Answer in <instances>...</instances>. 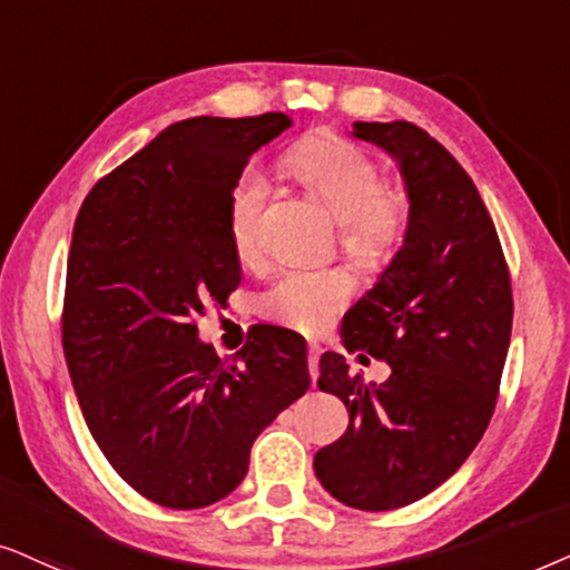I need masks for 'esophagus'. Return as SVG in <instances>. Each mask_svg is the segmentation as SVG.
Here are the masks:
<instances>
[{"label": "esophagus", "instance_id": "esophagus-1", "mask_svg": "<svg viewBox=\"0 0 570 570\" xmlns=\"http://www.w3.org/2000/svg\"><path fill=\"white\" fill-rule=\"evenodd\" d=\"M317 360H321V348H317L315 344H309L307 367H309V377H313V383H317V375H321V370H317Z\"/></svg>", "mask_w": 570, "mask_h": 570}]
</instances>
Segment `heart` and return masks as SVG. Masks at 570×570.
Wrapping results in <instances>:
<instances>
[{
    "mask_svg": "<svg viewBox=\"0 0 570 570\" xmlns=\"http://www.w3.org/2000/svg\"><path fill=\"white\" fill-rule=\"evenodd\" d=\"M292 177L328 208L341 232V247L360 265H381L391 257L404 232V208L385 193L383 174L352 142L317 135L284 156ZM268 181L261 171L242 174L229 195L226 229L234 255L255 263L261 255V218ZM352 297V281L341 271H284L257 294L265 321L299 333H321Z\"/></svg>",
    "mask_w": 570,
    "mask_h": 570,
    "instance_id": "obj_1",
    "label": "heart"
}]
</instances>
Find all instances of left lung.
I'll return each mask as SVG.
<instances>
[{
  "label": "left lung",
  "mask_w": 570,
  "mask_h": 570,
  "mask_svg": "<svg viewBox=\"0 0 570 570\" xmlns=\"http://www.w3.org/2000/svg\"><path fill=\"white\" fill-rule=\"evenodd\" d=\"M352 135L399 164L409 218L341 321L348 352L381 356L391 375L367 385L341 354L321 356L317 385L344 401L348 428L315 453V474L338 503L393 511L456 474L488 430L513 297L495 224L456 158L412 121H354Z\"/></svg>",
  "instance_id": "left-lung-1"
}]
</instances>
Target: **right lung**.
<instances>
[{"mask_svg": "<svg viewBox=\"0 0 570 570\" xmlns=\"http://www.w3.org/2000/svg\"><path fill=\"white\" fill-rule=\"evenodd\" d=\"M281 111L195 117L90 189L72 232L65 360L90 435L158 505L203 508L245 480L255 438L309 389L307 344L265 325L218 360L197 315L239 286L226 208Z\"/></svg>", "mask_w": 570, "mask_h": 570, "instance_id": "right-lung-1", "label": "right lung"}]
</instances>
